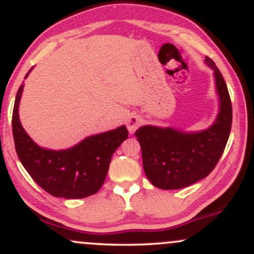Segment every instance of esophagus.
Wrapping results in <instances>:
<instances>
[{"mask_svg":"<svg viewBox=\"0 0 254 254\" xmlns=\"http://www.w3.org/2000/svg\"><path fill=\"white\" fill-rule=\"evenodd\" d=\"M141 123H142V119L139 116H136V115L130 116L129 119H127V130H129L130 132H133V131H135L137 127H139V125H141Z\"/></svg>","mask_w":254,"mask_h":254,"instance_id":"1","label":"esophagus"}]
</instances>
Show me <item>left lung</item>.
Wrapping results in <instances>:
<instances>
[{
  "mask_svg": "<svg viewBox=\"0 0 254 254\" xmlns=\"http://www.w3.org/2000/svg\"><path fill=\"white\" fill-rule=\"evenodd\" d=\"M220 98V112L210 127L185 132L173 127L144 125L135 132L149 182L162 190H178L208 177L223 154L232 129V103L224 78L209 57Z\"/></svg>",
  "mask_w": 254,
  "mask_h": 254,
  "instance_id": "obj_1",
  "label": "left lung"
}]
</instances>
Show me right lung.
Masks as SVG:
<instances>
[{"label": "right lung", "instance_id": "add662e5", "mask_svg": "<svg viewBox=\"0 0 254 254\" xmlns=\"http://www.w3.org/2000/svg\"><path fill=\"white\" fill-rule=\"evenodd\" d=\"M27 76L28 72L25 77ZM22 89L24 84L16 93L11 127L16 154L32 179L55 197L70 199L97 193L105 182L113 153L127 138V127L122 125L89 136L69 149H45L32 141L20 123Z\"/></svg>", "mask_w": 254, "mask_h": 254}]
</instances>
